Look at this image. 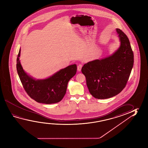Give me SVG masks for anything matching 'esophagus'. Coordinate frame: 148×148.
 Listing matches in <instances>:
<instances>
[{
    "instance_id": "34e87169",
    "label": "esophagus",
    "mask_w": 148,
    "mask_h": 148,
    "mask_svg": "<svg viewBox=\"0 0 148 148\" xmlns=\"http://www.w3.org/2000/svg\"><path fill=\"white\" fill-rule=\"evenodd\" d=\"M82 64H79L77 66V70L78 71H80L82 70Z\"/></svg>"
}]
</instances>
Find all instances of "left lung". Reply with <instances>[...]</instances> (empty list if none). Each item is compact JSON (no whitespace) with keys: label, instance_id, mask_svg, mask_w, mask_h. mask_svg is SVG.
<instances>
[{"label":"left lung","instance_id":"obj_1","mask_svg":"<svg viewBox=\"0 0 148 148\" xmlns=\"http://www.w3.org/2000/svg\"><path fill=\"white\" fill-rule=\"evenodd\" d=\"M120 46L112 56L85 64L82 69L90 94L97 99L118 95L126 86L133 66L134 53L127 36L116 29Z\"/></svg>","mask_w":148,"mask_h":148}]
</instances>
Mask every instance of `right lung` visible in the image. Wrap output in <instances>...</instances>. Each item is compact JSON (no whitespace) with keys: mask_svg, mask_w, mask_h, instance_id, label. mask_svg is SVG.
I'll return each instance as SVG.
<instances>
[{"mask_svg":"<svg viewBox=\"0 0 148 148\" xmlns=\"http://www.w3.org/2000/svg\"><path fill=\"white\" fill-rule=\"evenodd\" d=\"M21 49L17 55L16 69L27 95L36 102L46 104L59 102L66 94L69 81L76 74L77 66L73 64L57 72L50 77L36 80L25 73L20 63Z\"/></svg>","mask_w":148,"mask_h":148,"instance_id":"1","label":"right lung"}]
</instances>
